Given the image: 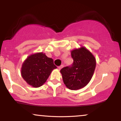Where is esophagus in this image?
I'll return each instance as SVG.
<instances>
[{
    "label": "esophagus",
    "mask_w": 121,
    "mask_h": 121,
    "mask_svg": "<svg viewBox=\"0 0 121 121\" xmlns=\"http://www.w3.org/2000/svg\"><path fill=\"white\" fill-rule=\"evenodd\" d=\"M63 67H64L63 65H60V66H59V67H58V69H59V70H60V69H62V68Z\"/></svg>",
    "instance_id": "34e87169"
}]
</instances>
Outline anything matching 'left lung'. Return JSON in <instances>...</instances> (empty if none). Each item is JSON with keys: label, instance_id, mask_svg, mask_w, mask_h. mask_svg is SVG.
Instances as JSON below:
<instances>
[{"label": "left lung", "instance_id": "obj_1", "mask_svg": "<svg viewBox=\"0 0 121 121\" xmlns=\"http://www.w3.org/2000/svg\"><path fill=\"white\" fill-rule=\"evenodd\" d=\"M73 59L72 65L60 70L63 80L68 88L76 90L85 87L90 82L96 67V59L85 47L71 51Z\"/></svg>", "mask_w": 121, "mask_h": 121}]
</instances>
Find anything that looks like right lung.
Listing matches in <instances>:
<instances>
[{
  "instance_id": "right-lung-1",
  "label": "right lung",
  "mask_w": 121,
  "mask_h": 121,
  "mask_svg": "<svg viewBox=\"0 0 121 121\" xmlns=\"http://www.w3.org/2000/svg\"><path fill=\"white\" fill-rule=\"evenodd\" d=\"M57 68L53 60L43 53H37L28 57L23 63L21 73L28 84L34 87L42 86L52 71Z\"/></svg>"
}]
</instances>
